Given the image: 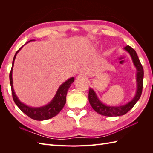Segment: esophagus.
I'll list each match as a JSON object with an SVG mask.
<instances>
[{
  "instance_id": "1",
  "label": "esophagus",
  "mask_w": 153,
  "mask_h": 153,
  "mask_svg": "<svg viewBox=\"0 0 153 153\" xmlns=\"http://www.w3.org/2000/svg\"><path fill=\"white\" fill-rule=\"evenodd\" d=\"M76 78L78 80H85L86 79V76L85 75H84V74H80V75H78L76 77Z\"/></svg>"
}]
</instances>
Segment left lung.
Here are the masks:
<instances>
[{"instance_id": "1", "label": "left lung", "mask_w": 153, "mask_h": 153, "mask_svg": "<svg viewBox=\"0 0 153 153\" xmlns=\"http://www.w3.org/2000/svg\"><path fill=\"white\" fill-rule=\"evenodd\" d=\"M124 49L128 52L129 55L131 56L134 66L137 69L136 93L133 98L126 104L118 106H108L103 103L99 99L98 95L96 94V92L93 90V89L90 88L89 91V101L91 106L97 113L105 115V116H121V115L126 114L136 104L138 100L140 99L142 94L143 78V67L135 50L133 49L131 47H129V45L125 47Z\"/></svg>"}]
</instances>
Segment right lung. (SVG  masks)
I'll use <instances>...</instances> for the list:
<instances>
[{
	"label": "right lung",
	"mask_w": 153,
	"mask_h": 153,
	"mask_svg": "<svg viewBox=\"0 0 153 153\" xmlns=\"http://www.w3.org/2000/svg\"><path fill=\"white\" fill-rule=\"evenodd\" d=\"M34 41V39L30 40L28 42H27L25 45L28 43L30 41ZM22 47L18 50L16 52L15 56H14L13 63H12V68L10 74V84L11 87V91H12V95L14 101H15V104L27 116H29L32 119L36 120V121H44V120H47L53 117L55 115H57L60 111H61L64 106L65 105L66 102V95L67 92L70 87L71 85L73 84L74 80H75V78L71 77L69 78L66 81L59 86V89H57L56 94L54 96L53 98L51 100L50 102L46 105L43 106H39V107H34V106H30L27 105L19 100L16 96L15 90H14L13 85V69L14 66V63H15V60L16 58V55L18 53L20 52V50Z\"/></svg>",
	"instance_id": "right-lung-1"
}]
</instances>
